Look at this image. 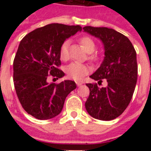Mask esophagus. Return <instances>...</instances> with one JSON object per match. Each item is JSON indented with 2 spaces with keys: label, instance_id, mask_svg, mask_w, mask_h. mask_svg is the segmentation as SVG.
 <instances>
[{
  "label": "esophagus",
  "instance_id": "esophagus-1",
  "mask_svg": "<svg viewBox=\"0 0 151 151\" xmlns=\"http://www.w3.org/2000/svg\"><path fill=\"white\" fill-rule=\"evenodd\" d=\"M76 83L77 86H81V85H82V84H83L82 82H78V81H77V82H76Z\"/></svg>",
  "mask_w": 151,
  "mask_h": 151
}]
</instances>
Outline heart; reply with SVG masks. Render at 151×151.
I'll return each instance as SVG.
<instances>
[{
    "instance_id": "1",
    "label": "heart",
    "mask_w": 151,
    "mask_h": 151,
    "mask_svg": "<svg viewBox=\"0 0 151 151\" xmlns=\"http://www.w3.org/2000/svg\"><path fill=\"white\" fill-rule=\"evenodd\" d=\"M79 41L84 50L88 54L94 52V50H95V43L89 37H82ZM68 46H69V41H65L62 44L60 49V57L63 60H66L68 59ZM96 58L97 57L95 55H91L90 57L91 60H96ZM65 71L69 78L79 81L88 73L89 69L85 64L79 63H72L66 66Z\"/></svg>"
}]
</instances>
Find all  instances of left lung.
Segmentation results:
<instances>
[{"label": "left lung", "instance_id": "left-lung-1", "mask_svg": "<svg viewBox=\"0 0 151 151\" xmlns=\"http://www.w3.org/2000/svg\"><path fill=\"white\" fill-rule=\"evenodd\" d=\"M84 32L102 41L104 48V60L90 78L102 82L86 84L90 94L85 102V109L93 118L110 121L117 118L129 106L138 78L136 51L129 38L113 29L85 26Z\"/></svg>", "mask_w": 151, "mask_h": 151}]
</instances>
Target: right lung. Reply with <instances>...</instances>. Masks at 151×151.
I'll list each match as a JSON object with an SVG mask.
<instances>
[{
  "label": "right lung",
  "instance_id": "right-lung-1",
  "mask_svg": "<svg viewBox=\"0 0 151 151\" xmlns=\"http://www.w3.org/2000/svg\"><path fill=\"white\" fill-rule=\"evenodd\" d=\"M82 31L80 26L52 23L31 32L20 41L13 61V82L23 109L35 118L45 120L61 113L68 94L76 88V82L64 80L49 83V75L62 78L64 73L60 49L67 38Z\"/></svg>",
  "mask_w": 151,
  "mask_h": 151
}]
</instances>
